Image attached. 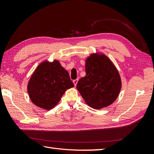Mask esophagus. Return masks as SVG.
<instances>
[{"instance_id":"obj_1","label":"esophagus","mask_w":154,"mask_h":154,"mask_svg":"<svg viewBox=\"0 0 154 154\" xmlns=\"http://www.w3.org/2000/svg\"><path fill=\"white\" fill-rule=\"evenodd\" d=\"M78 79H75V80H73V83H74V85H75V86H76L77 85V82H78Z\"/></svg>"}]
</instances>
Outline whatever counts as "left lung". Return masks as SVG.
Returning a JSON list of instances; mask_svg holds the SVG:
<instances>
[{
	"label": "left lung",
	"mask_w": 154,
	"mask_h": 154,
	"mask_svg": "<svg viewBox=\"0 0 154 154\" xmlns=\"http://www.w3.org/2000/svg\"><path fill=\"white\" fill-rule=\"evenodd\" d=\"M86 75L77 84L85 103L93 109L110 105L119 96L121 79L116 68L103 54H93L86 60Z\"/></svg>",
	"instance_id": "8db88e82"
}]
</instances>
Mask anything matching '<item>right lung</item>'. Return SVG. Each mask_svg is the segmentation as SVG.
Instances as JSON below:
<instances>
[{"label":"right lung","instance_id":"right-lung-1","mask_svg":"<svg viewBox=\"0 0 154 154\" xmlns=\"http://www.w3.org/2000/svg\"><path fill=\"white\" fill-rule=\"evenodd\" d=\"M73 87L67 71L60 62L45 61L32 74L28 84V92L35 105L50 110L59 103L66 90Z\"/></svg>","mask_w":154,"mask_h":154}]
</instances>
